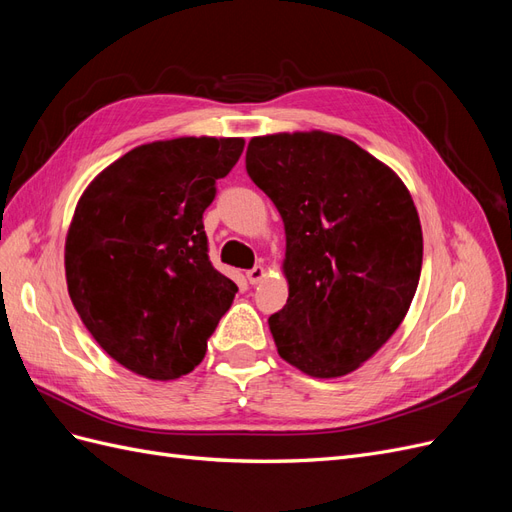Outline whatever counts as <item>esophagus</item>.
<instances>
[{"label": "esophagus", "mask_w": 512, "mask_h": 512, "mask_svg": "<svg viewBox=\"0 0 512 512\" xmlns=\"http://www.w3.org/2000/svg\"><path fill=\"white\" fill-rule=\"evenodd\" d=\"M245 277H247V282H250V284H258V282H262V277H265V267L258 265V267L247 271Z\"/></svg>", "instance_id": "obj_1"}]
</instances>
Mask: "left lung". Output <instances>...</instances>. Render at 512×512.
Instances as JSON below:
<instances>
[{"label":"left lung","mask_w":512,"mask_h":512,"mask_svg":"<svg viewBox=\"0 0 512 512\" xmlns=\"http://www.w3.org/2000/svg\"><path fill=\"white\" fill-rule=\"evenodd\" d=\"M245 168L286 230L288 301L269 318L277 352L307 376H346L414 299L423 230L412 196L389 166L320 130L252 138Z\"/></svg>","instance_id":"8db88e82"}]
</instances>
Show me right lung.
Masks as SVG:
<instances>
[{
	"label": "right lung",
	"mask_w": 512,
	"mask_h": 512,
	"mask_svg": "<svg viewBox=\"0 0 512 512\" xmlns=\"http://www.w3.org/2000/svg\"><path fill=\"white\" fill-rule=\"evenodd\" d=\"M243 138L183 136L141 145L89 183L66 239L70 299L117 363L181 378L239 290L209 260L203 213Z\"/></svg>",
	"instance_id": "1"
}]
</instances>
